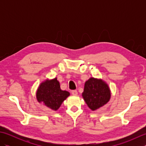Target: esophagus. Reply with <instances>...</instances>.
I'll list each match as a JSON object with an SVG mask.
<instances>
[{
  "mask_svg": "<svg viewBox=\"0 0 146 146\" xmlns=\"http://www.w3.org/2000/svg\"><path fill=\"white\" fill-rule=\"evenodd\" d=\"M71 94H72L73 95H78V92L75 90L71 91Z\"/></svg>",
  "mask_w": 146,
  "mask_h": 146,
  "instance_id": "34e87169",
  "label": "esophagus"
}]
</instances>
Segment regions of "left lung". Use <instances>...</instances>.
Returning <instances> with one entry per match:
<instances>
[{"label":"left lung","instance_id":"left-lung-1","mask_svg":"<svg viewBox=\"0 0 146 146\" xmlns=\"http://www.w3.org/2000/svg\"><path fill=\"white\" fill-rule=\"evenodd\" d=\"M82 96L88 107L95 110L109 101L110 91L102 80L91 78L85 82Z\"/></svg>","mask_w":146,"mask_h":146}]
</instances>
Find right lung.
Returning <instances> with one entry per match:
<instances>
[{
    "label": "right lung",
    "instance_id": "add662e5",
    "mask_svg": "<svg viewBox=\"0 0 146 146\" xmlns=\"http://www.w3.org/2000/svg\"><path fill=\"white\" fill-rule=\"evenodd\" d=\"M69 95V92L61 90L56 78L42 83L36 93L38 101L54 110H57Z\"/></svg>",
    "mask_w": 146,
    "mask_h": 146
}]
</instances>
